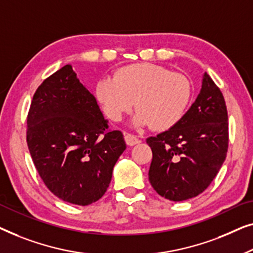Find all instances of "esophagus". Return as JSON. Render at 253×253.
Masks as SVG:
<instances>
[{
    "instance_id": "esophagus-1",
    "label": "esophagus",
    "mask_w": 253,
    "mask_h": 253,
    "mask_svg": "<svg viewBox=\"0 0 253 253\" xmlns=\"http://www.w3.org/2000/svg\"><path fill=\"white\" fill-rule=\"evenodd\" d=\"M125 142H126L127 145H129V147H133V145L137 144L138 142H140V140H138L136 136H134V135L125 133Z\"/></svg>"
}]
</instances>
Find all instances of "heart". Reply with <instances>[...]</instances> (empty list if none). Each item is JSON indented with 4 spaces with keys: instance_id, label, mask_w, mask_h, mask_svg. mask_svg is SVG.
I'll use <instances>...</instances> for the list:
<instances>
[{
    "instance_id": "obj_1",
    "label": "heart",
    "mask_w": 253,
    "mask_h": 253,
    "mask_svg": "<svg viewBox=\"0 0 253 253\" xmlns=\"http://www.w3.org/2000/svg\"><path fill=\"white\" fill-rule=\"evenodd\" d=\"M95 97L104 115L118 123L133 106L131 126L150 125L156 130L175 126L189 105L191 84L187 77L151 63L124 66L97 81Z\"/></svg>"
}]
</instances>
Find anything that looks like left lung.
Returning <instances> with one entry per match:
<instances>
[{
  "mask_svg": "<svg viewBox=\"0 0 253 253\" xmlns=\"http://www.w3.org/2000/svg\"><path fill=\"white\" fill-rule=\"evenodd\" d=\"M147 143L152 150L149 181L162 197L186 201L210 186L226 159L228 116L225 98L208 73L180 122Z\"/></svg>",
  "mask_w": 253,
  "mask_h": 253,
  "instance_id": "1",
  "label": "left lung"
}]
</instances>
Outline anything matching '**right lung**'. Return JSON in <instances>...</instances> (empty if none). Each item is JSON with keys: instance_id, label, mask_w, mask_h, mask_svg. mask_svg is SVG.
<instances>
[{"instance_id": "obj_1", "label": "right lung", "mask_w": 253, "mask_h": 253, "mask_svg": "<svg viewBox=\"0 0 253 253\" xmlns=\"http://www.w3.org/2000/svg\"><path fill=\"white\" fill-rule=\"evenodd\" d=\"M27 145L48 189L81 206L105 194L126 149L123 133L109 130L96 98L71 65L35 91L27 117Z\"/></svg>"}]
</instances>
